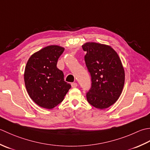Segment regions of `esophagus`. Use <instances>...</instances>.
<instances>
[{
    "label": "esophagus",
    "instance_id": "1",
    "mask_svg": "<svg viewBox=\"0 0 150 150\" xmlns=\"http://www.w3.org/2000/svg\"><path fill=\"white\" fill-rule=\"evenodd\" d=\"M71 86L72 88H75L78 86V84L76 83H71Z\"/></svg>",
    "mask_w": 150,
    "mask_h": 150
}]
</instances>
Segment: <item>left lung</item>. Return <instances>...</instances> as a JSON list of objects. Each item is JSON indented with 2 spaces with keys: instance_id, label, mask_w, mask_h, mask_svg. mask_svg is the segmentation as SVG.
<instances>
[{
  "instance_id": "left-lung-1",
  "label": "left lung",
  "mask_w": 150,
  "mask_h": 150,
  "mask_svg": "<svg viewBox=\"0 0 150 150\" xmlns=\"http://www.w3.org/2000/svg\"><path fill=\"white\" fill-rule=\"evenodd\" d=\"M85 62L91 77V87L86 94L91 105L98 109L109 108L116 102L123 89L125 73L117 53L109 46L87 42Z\"/></svg>"
}]
</instances>
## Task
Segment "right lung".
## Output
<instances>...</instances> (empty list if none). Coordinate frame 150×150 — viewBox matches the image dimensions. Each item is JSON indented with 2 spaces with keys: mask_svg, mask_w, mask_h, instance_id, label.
Returning a JSON list of instances; mask_svg holds the SVG:
<instances>
[{
  "mask_svg": "<svg viewBox=\"0 0 150 150\" xmlns=\"http://www.w3.org/2000/svg\"><path fill=\"white\" fill-rule=\"evenodd\" d=\"M64 50L59 46H48L32 55L26 63L24 77L27 92L41 108L52 109L57 105L71 87L56 67Z\"/></svg>",
  "mask_w": 150,
  "mask_h": 150,
  "instance_id": "right-lung-1",
  "label": "right lung"
}]
</instances>
